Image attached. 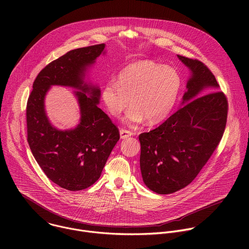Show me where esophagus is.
I'll use <instances>...</instances> for the list:
<instances>
[{"instance_id":"obj_1","label":"esophagus","mask_w":249,"mask_h":249,"mask_svg":"<svg viewBox=\"0 0 249 249\" xmlns=\"http://www.w3.org/2000/svg\"><path fill=\"white\" fill-rule=\"evenodd\" d=\"M133 134L132 132L128 131V130H125V129H121L120 130V138L121 139H127L129 137H131Z\"/></svg>"}]
</instances>
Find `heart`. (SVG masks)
<instances>
[{"instance_id":"obj_1","label":"heart","mask_w":249,"mask_h":249,"mask_svg":"<svg viewBox=\"0 0 249 249\" xmlns=\"http://www.w3.org/2000/svg\"><path fill=\"white\" fill-rule=\"evenodd\" d=\"M182 88L177 71L151 61L129 64L123 68L116 83H106L101 98L107 112L120 117L129 105L125 122L137 126L147 120L155 125L164 121L172 112Z\"/></svg>"}]
</instances>
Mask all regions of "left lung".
Returning a JSON list of instances; mask_svg holds the SVG:
<instances>
[{
  "label": "left lung",
  "instance_id": "left-lung-1",
  "mask_svg": "<svg viewBox=\"0 0 249 249\" xmlns=\"http://www.w3.org/2000/svg\"><path fill=\"white\" fill-rule=\"evenodd\" d=\"M190 70L181 107L158 128L142 133L140 167L145 184L170 194L190 184L225 132L228 100L201 61L177 55Z\"/></svg>",
  "mask_w": 249,
  "mask_h": 249
}]
</instances>
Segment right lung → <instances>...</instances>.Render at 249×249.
<instances>
[{
	"instance_id": "right-lung-1",
	"label": "right lung",
	"mask_w": 249,
	"mask_h": 249,
	"mask_svg": "<svg viewBox=\"0 0 249 249\" xmlns=\"http://www.w3.org/2000/svg\"><path fill=\"white\" fill-rule=\"evenodd\" d=\"M105 44L69 51L48 64L37 75L26 105L27 142L48 178L60 187L79 191L92 185L118 142V128L97 104L100 89L85 83L86 72L104 52ZM52 85L78 89L81 119L77 127L58 130L50 123L44 106Z\"/></svg>"
}]
</instances>
